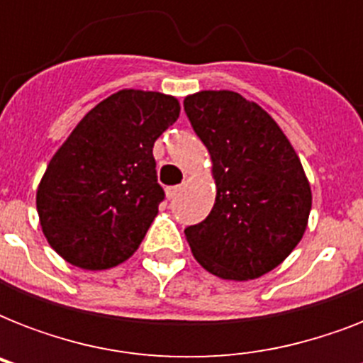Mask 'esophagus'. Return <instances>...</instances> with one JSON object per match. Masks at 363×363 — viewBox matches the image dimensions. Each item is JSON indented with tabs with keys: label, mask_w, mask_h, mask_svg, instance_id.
<instances>
[{
	"label": "esophagus",
	"mask_w": 363,
	"mask_h": 363,
	"mask_svg": "<svg viewBox=\"0 0 363 363\" xmlns=\"http://www.w3.org/2000/svg\"><path fill=\"white\" fill-rule=\"evenodd\" d=\"M181 192V186H167L165 188V196H167V199H173L177 198V194Z\"/></svg>",
	"instance_id": "obj_1"
}]
</instances>
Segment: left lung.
I'll return each instance as SVG.
<instances>
[{
  "label": "left lung",
  "mask_w": 363,
  "mask_h": 363,
  "mask_svg": "<svg viewBox=\"0 0 363 363\" xmlns=\"http://www.w3.org/2000/svg\"><path fill=\"white\" fill-rule=\"evenodd\" d=\"M213 162L209 216L184 230L194 258L213 275L248 281L282 264L309 220L311 186L298 154L258 104L230 90L184 99Z\"/></svg>",
  "instance_id": "1"
}]
</instances>
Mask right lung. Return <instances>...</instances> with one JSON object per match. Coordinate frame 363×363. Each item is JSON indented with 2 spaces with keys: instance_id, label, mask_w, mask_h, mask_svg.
Segmentation results:
<instances>
[{
  "instance_id": "obj_1",
  "label": "right lung",
  "mask_w": 363,
  "mask_h": 363,
  "mask_svg": "<svg viewBox=\"0 0 363 363\" xmlns=\"http://www.w3.org/2000/svg\"><path fill=\"white\" fill-rule=\"evenodd\" d=\"M173 96L121 90L84 115L37 188L48 245L69 264L99 271L135 252L158 215L154 141L179 118Z\"/></svg>"
}]
</instances>
